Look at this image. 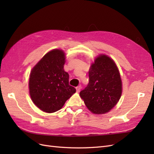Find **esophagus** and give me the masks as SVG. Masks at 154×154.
<instances>
[{
  "mask_svg": "<svg viewBox=\"0 0 154 154\" xmlns=\"http://www.w3.org/2000/svg\"><path fill=\"white\" fill-rule=\"evenodd\" d=\"M81 88H82V87L80 85V86H78L76 88V92H79L80 91V90H81Z\"/></svg>",
  "mask_w": 154,
  "mask_h": 154,
  "instance_id": "34e87169",
  "label": "esophagus"
}]
</instances>
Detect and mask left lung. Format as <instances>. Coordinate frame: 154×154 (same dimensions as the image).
Segmentation results:
<instances>
[{"label":"left lung","mask_w":154,"mask_h":154,"mask_svg":"<svg viewBox=\"0 0 154 154\" xmlns=\"http://www.w3.org/2000/svg\"><path fill=\"white\" fill-rule=\"evenodd\" d=\"M89 82L80 92L81 98L92 113L105 114L119 101L122 93V82L114 60L101 54L91 64Z\"/></svg>","instance_id":"1"}]
</instances>
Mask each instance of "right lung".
<instances>
[{"instance_id": "1", "label": "right lung", "mask_w": 154, "mask_h": 154, "mask_svg": "<svg viewBox=\"0 0 154 154\" xmlns=\"http://www.w3.org/2000/svg\"><path fill=\"white\" fill-rule=\"evenodd\" d=\"M66 56L62 50L53 49L32 69L29 88L34 104L44 112L52 113L61 109L76 92L69 84V74L64 71Z\"/></svg>"}]
</instances>
